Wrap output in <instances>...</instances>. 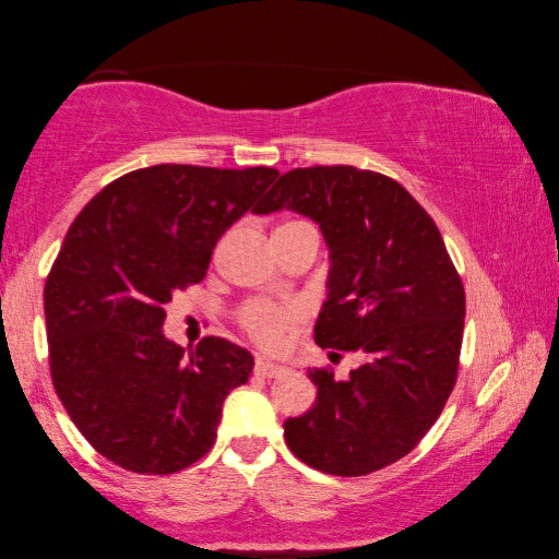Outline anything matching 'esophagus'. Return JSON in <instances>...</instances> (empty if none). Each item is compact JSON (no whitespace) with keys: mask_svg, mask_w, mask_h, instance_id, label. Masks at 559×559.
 Returning a JSON list of instances; mask_svg holds the SVG:
<instances>
[{"mask_svg":"<svg viewBox=\"0 0 559 559\" xmlns=\"http://www.w3.org/2000/svg\"><path fill=\"white\" fill-rule=\"evenodd\" d=\"M254 373L264 379H280L285 377L287 369L282 364H274L270 359H264V356H258V361H254Z\"/></svg>","mask_w":559,"mask_h":559,"instance_id":"obj_1","label":"esophagus"}]
</instances>
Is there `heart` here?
<instances>
[{
	"instance_id": "b5f03b06",
	"label": "heart",
	"mask_w": 559,
	"mask_h": 559,
	"mask_svg": "<svg viewBox=\"0 0 559 559\" xmlns=\"http://www.w3.org/2000/svg\"><path fill=\"white\" fill-rule=\"evenodd\" d=\"M237 319H240L245 332L264 349H280L287 329L301 319V309L297 305H274L267 299H252L240 309Z\"/></svg>"
}]
</instances>
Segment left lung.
Masks as SVG:
<instances>
[{
	"label": "left lung",
	"instance_id": "left-lung-1",
	"mask_svg": "<svg viewBox=\"0 0 559 559\" xmlns=\"http://www.w3.org/2000/svg\"><path fill=\"white\" fill-rule=\"evenodd\" d=\"M312 217L329 247L326 301L314 342L361 356L340 381L309 369L314 406L285 420L301 463L369 475L414 451L459 377L465 292L431 215L393 178L354 166L295 168L254 207Z\"/></svg>",
	"mask_w": 559,
	"mask_h": 559
}]
</instances>
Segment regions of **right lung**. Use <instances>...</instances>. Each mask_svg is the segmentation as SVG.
Here are the masks:
<instances>
[{"mask_svg":"<svg viewBox=\"0 0 559 559\" xmlns=\"http://www.w3.org/2000/svg\"><path fill=\"white\" fill-rule=\"evenodd\" d=\"M274 168L163 163L126 173L73 219L44 287L51 381L86 441L126 471L178 473L213 448L252 354L163 336L173 292L198 285L223 233Z\"/></svg>","mask_w":559,"mask_h":559,"instance_id":"add662e5","label":"right lung"}]
</instances>
